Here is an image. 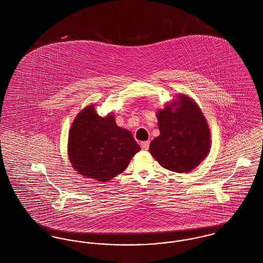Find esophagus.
I'll return each instance as SVG.
<instances>
[{
    "mask_svg": "<svg viewBox=\"0 0 263 263\" xmlns=\"http://www.w3.org/2000/svg\"><path fill=\"white\" fill-rule=\"evenodd\" d=\"M149 146H150V142H149V141L141 142V148H142L143 150H148V149H149Z\"/></svg>",
    "mask_w": 263,
    "mask_h": 263,
    "instance_id": "1",
    "label": "esophagus"
}]
</instances>
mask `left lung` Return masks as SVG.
<instances>
[{
  "label": "left lung",
  "mask_w": 263,
  "mask_h": 263,
  "mask_svg": "<svg viewBox=\"0 0 263 263\" xmlns=\"http://www.w3.org/2000/svg\"><path fill=\"white\" fill-rule=\"evenodd\" d=\"M160 136L150 144L151 155L163 167L189 173L210 152V130L199 106L192 99L179 95L157 113Z\"/></svg>",
  "instance_id": "left-lung-1"
}]
</instances>
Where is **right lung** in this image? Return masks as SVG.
<instances>
[{
    "instance_id": "1",
    "label": "right lung",
    "mask_w": 263,
    "mask_h": 263,
    "mask_svg": "<svg viewBox=\"0 0 263 263\" xmlns=\"http://www.w3.org/2000/svg\"><path fill=\"white\" fill-rule=\"evenodd\" d=\"M141 150L132 134L118 127L114 115L101 117L88 105L70 128L68 156L76 172L106 182L124 172Z\"/></svg>"
}]
</instances>
